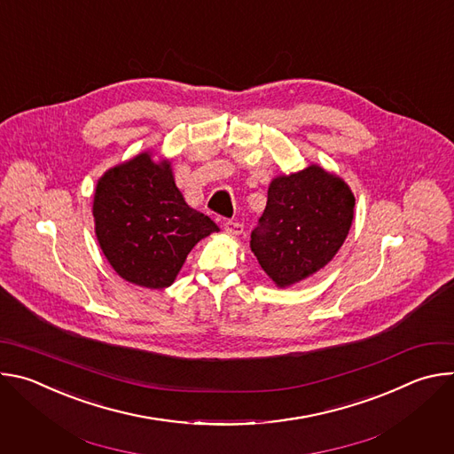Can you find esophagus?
I'll use <instances>...</instances> for the list:
<instances>
[{
	"label": "esophagus",
	"mask_w": 454,
	"mask_h": 454,
	"mask_svg": "<svg viewBox=\"0 0 454 454\" xmlns=\"http://www.w3.org/2000/svg\"><path fill=\"white\" fill-rule=\"evenodd\" d=\"M224 231L230 235H240L244 231V226L237 221H226L224 223Z\"/></svg>",
	"instance_id": "34e87169"
}]
</instances>
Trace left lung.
<instances>
[{"label": "left lung", "mask_w": 454, "mask_h": 454, "mask_svg": "<svg viewBox=\"0 0 454 454\" xmlns=\"http://www.w3.org/2000/svg\"><path fill=\"white\" fill-rule=\"evenodd\" d=\"M354 203L347 183L317 165L273 179L251 231L258 264L278 287L325 268L348 235Z\"/></svg>", "instance_id": "obj_1"}]
</instances>
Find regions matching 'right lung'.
Returning <instances> with one entry per match:
<instances>
[{
    "label": "right lung",
    "mask_w": 454,
    "mask_h": 454,
    "mask_svg": "<svg viewBox=\"0 0 454 454\" xmlns=\"http://www.w3.org/2000/svg\"><path fill=\"white\" fill-rule=\"evenodd\" d=\"M93 217L113 270L149 289L168 287L190 249L219 230L208 215L184 203L170 163H154L147 153L104 174Z\"/></svg>",
    "instance_id": "right-lung-1"
}]
</instances>
